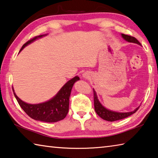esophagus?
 I'll list each match as a JSON object with an SVG mask.
<instances>
[{"mask_svg": "<svg viewBox=\"0 0 158 158\" xmlns=\"http://www.w3.org/2000/svg\"><path fill=\"white\" fill-rule=\"evenodd\" d=\"M83 76H84V78L89 79V75H88V74H83Z\"/></svg>", "mask_w": 158, "mask_h": 158, "instance_id": "obj_1", "label": "esophagus"}]
</instances>
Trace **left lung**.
I'll return each instance as SVG.
<instances>
[{
  "label": "left lung",
  "instance_id": "obj_1",
  "mask_svg": "<svg viewBox=\"0 0 158 158\" xmlns=\"http://www.w3.org/2000/svg\"><path fill=\"white\" fill-rule=\"evenodd\" d=\"M122 37L125 40L130 42H133V43H137L138 44L141 45V43L139 42L135 37L132 36L122 34ZM93 98H94V107L95 112L97 113L99 116L104 120H106L107 121H118V120H121L125 118L128 116H131V115L135 114L136 111H137L139 106L137 107L135 109V111H131V112H127V113H119V112H115L112 111L110 110H108L106 108L104 107V106L101 105L100 102H99L97 95H96V93L93 89Z\"/></svg>",
  "mask_w": 158,
  "mask_h": 158
}]
</instances>
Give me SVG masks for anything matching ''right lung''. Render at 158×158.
Wrapping results in <instances>:
<instances>
[{
    "instance_id": "add662e5",
    "label": "right lung",
    "mask_w": 158,
    "mask_h": 158,
    "mask_svg": "<svg viewBox=\"0 0 158 158\" xmlns=\"http://www.w3.org/2000/svg\"><path fill=\"white\" fill-rule=\"evenodd\" d=\"M43 35L34 37L30 40L26 42L23 45L20 51L22 50L26 45L31 43L38 37ZM79 80V77H75L68 81L61 88L56 95L50 100L44 103L38 105H31L26 103L19 98L14 92V95L18 102L19 105L26 114L31 118L36 121H40L47 123L57 122L65 118L69 110V98L71 90L75 81ZM13 90V89H12Z\"/></svg>"
}]
</instances>
